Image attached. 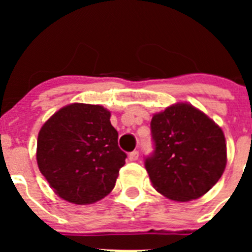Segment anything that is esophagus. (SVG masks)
<instances>
[{"mask_svg": "<svg viewBox=\"0 0 252 252\" xmlns=\"http://www.w3.org/2000/svg\"><path fill=\"white\" fill-rule=\"evenodd\" d=\"M128 159H130L131 161H135V160L139 159V151H137V150L131 151V153L128 154Z\"/></svg>", "mask_w": 252, "mask_h": 252, "instance_id": "34e87169", "label": "esophagus"}]
</instances>
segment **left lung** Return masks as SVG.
<instances>
[{"label":"left lung","instance_id":"1","mask_svg":"<svg viewBox=\"0 0 252 252\" xmlns=\"http://www.w3.org/2000/svg\"><path fill=\"white\" fill-rule=\"evenodd\" d=\"M154 151L145 168L154 188L173 201L199 198L226 168V141L221 127L192 104L177 103L154 115Z\"/></svg>","mask_w":252,"mask_h":252}]
</instances>
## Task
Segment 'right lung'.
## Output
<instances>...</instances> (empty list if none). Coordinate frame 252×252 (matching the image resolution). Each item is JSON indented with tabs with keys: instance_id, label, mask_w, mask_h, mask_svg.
<instances>
[{
	"instance_id": "obj_1",
	"label": "right lung",
	"mask_w": 252,
	"mask_h": 252,
	"mask_svg": "<svg viewBox=\"0 0 252 252\" xmlns=\"http://www.w3.org/2000/svg\"><path fill=\"white\" fill-rule=\"evenodd\" d=\"M110 117L98 104L73 103L41 127L37 165L60 198L91 204L113 189L127 155L119 148V132Z\"/></svg>"
}]
</instances>
